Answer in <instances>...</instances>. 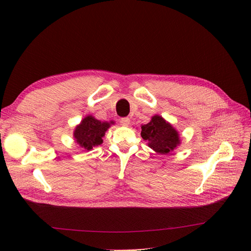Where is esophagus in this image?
<instances>
[{
  "label": "esophagus",
  "instance_id": "obj_1",
  "mask_svg": "<svg viewBox=\"0 0 251 251\" xmlns=\"http://www.w3.org/2000/svg\"><path fill=\"white\" fill-rule=\"evenodd\" d=\"M130 122H131V120H130L129 118H127V117H125V118H121V119H120V125L125 126H129Z\"/></svg>",
  "mask_w": 251,
  "mask_h": 251
}]
</instances>
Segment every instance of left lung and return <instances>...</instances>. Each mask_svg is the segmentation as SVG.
<instances>
[{"instance_id":"8db88e82","label":"left lung","mask_w":251,"mask_h":251,"mask_svg":"<svg viewBox=\"0 0 251 251\" xmlns=\"http://www.w3.org/2000/svg\"><path fill=\"white\" fill-rule=\"evenodd\" d=\"M144 140L155 152L166 154L180 144L179 134L161 116H153L149 124L142 126L140 133Z\"/></svg>"}]
</instances>
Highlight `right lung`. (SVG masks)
<instances>
[{
  "instance_id": "1",
  "label": "right lung",
  "mask_w": 251,
  "mask_h": 251,
  "mask_svg": "<svg viewBox=\"0 0 251 251\" xmlns=\"http://www.w3.org/2000/svg\"><path fill=\"white\" fill-rule=\"evenodd\" d=\"M111 124L95 119L93 116H87L82 120L81 125L76 126L75 131L76 143L87 150L93 149L94 146L101 145L103 142L102 137L104 136L105 131Z\"/></svg>"
}]
</instances>
